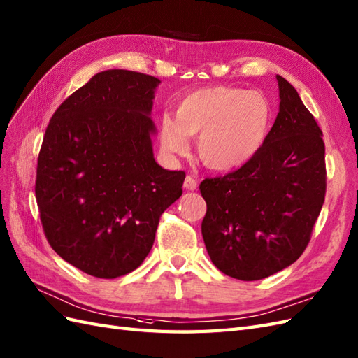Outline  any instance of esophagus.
<instances>
[{
  "label": "esophagus",
  "mask_w": 358,
  "mask_h": 358,
  "mask_svg": "<svg viewBox=\"0 0 358 358\" xmlns=\"http://www.w3.org/2000/svg\"><path fill=\"white\" fill-rule=\"evenodd\" d=\"M196 187H198V181H196L195 176H190L189 173L185 180V189L186 190H196Z\"/></svg>",
  "instance_id": "1"
}]
</instances>
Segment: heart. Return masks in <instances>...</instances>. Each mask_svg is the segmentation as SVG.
Returning a JSON list of instances; mask_svg holds the SVG:
<instances>
[{
    "instance_id": "1",
    "label": "heart",
    "mask_w": 358,
    "mask_h": 358,
    "mask_svg": "<svg viewBox=\"0 0 358 358\" xmlns=\"http://www.w3.org/2000/svg\"><path fill=\"white\" fill-rule=\"evenodd\" d=\"M272 108L257 90L207 86L180 99L176 119L164 116L160 139L168 152L189 151V136H198L196 154L204 166L228 171L248 163L266 142Z\"/></svg>"
}]
</instances>
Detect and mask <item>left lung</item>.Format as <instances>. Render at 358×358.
<instances>
[{
  "label": "left lung",
  "mask_w": 358,
  "mask_h": 358,
  "mask_svg": "<svg viewBox=\"0 0 358 358\" xmlns=\"http://www.w3.org/2000/svg\"><path fill=\"white\" fill-rule=\"evenodd\" d=\"M280 112L266 142L239 169L199 185L203 231L215 266L255 281L290 266L306 251L325 201V143L296 89L277 76Z\"/></svg>",
  "instance_id": "left-lung-1"
}]
</instances>
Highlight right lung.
<instances>
[{
    "label": "right lung",
    "mask_w": 358,
    "mask_h": 358,
    "mask_svg": "<svg viewBox=\"0 0 358 358\" xmlns=\"http://www.w3.org/2000/svg\"><path fill=\"white\" fill-rule=\"evenodd\" d=\"M159 78L125 69L92 77L54 112L36 169L45 237L72 266L117 278L150 254L185 171L154 160L150 117Z\"/></svg>",
    "instance_id": "right-lung-1"
}]
</instances>
